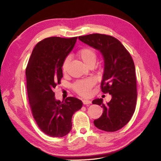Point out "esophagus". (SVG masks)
<instances>
[{"label":"esophagus","mask_w":161,"mask_h":161,"mask_svg":"<svg viewBox=\"0 0 161 161\" xmlns=\"http://www.w3.org/2000/svg\"><path fill=\"white\" fill-rule=\"evenodd\" d=\"M83 103L84 104V105H88V104H91V101L88 100V99H84V100H83Z\"/></svg>","instance_id":"1"}]
</instances>
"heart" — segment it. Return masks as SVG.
I'll list each match as a JSON object with an SVG mask.
<instances>
[{
	"mask_svg": "<svg viewBox=\"0 0 161 161\" xmlns=\"http://www.w3.org/2000/svg\"><path fill=\"white\" fill-rule=\"evenodd\" d=\"M77 55L81 60L88 67L94 66L97 61V53L92 48L85 47L81 48L77 53ZM70 62V58L66 57L64 60L62 69L64 73L66 72ZM95 81L92 79H85L77 80L72 85L73 91L78 95L81 96H88L91 92V89L94 85Z\"/></svg>",
	"mask_w": 161,
	"mask_h": 161,
	"instance_id": "b5f03b06",
	"label": "heart"
}]
</instances>
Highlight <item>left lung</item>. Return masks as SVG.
Wrapping results in <instances>:
<instances>
[{
  "label": "left lung",
  "mask_w": 161,
  "mask_h": 161,
  "mask_svg": "<svg viewBox=\"0 0 161 161\" xmlns=\"http://www.w3.org/2000/svg\"><path fill=\"white\" fill-rule=\"evenodd\" d=\"M80 40L102 53L104 71L101 88L112 96L110 102L102 99L92 101L103 111L94 124L99 130L115 132L128 123L135 111L137 92L135 66L129 52L120 41L111 36L100 33L80 36Z\"/></svg>",
  "instance_id": "8db88e82"
}]
</instances>
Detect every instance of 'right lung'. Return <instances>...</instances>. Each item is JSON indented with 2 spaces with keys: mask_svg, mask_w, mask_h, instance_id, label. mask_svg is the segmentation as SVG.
<instances>
[{
  "mask_svg": "<svg viewBox=\"0 0 161 161\" xmlns=\"http://www.w3.org/2000/svg\"><path fill=\"white\" fill-rule=\"evenodd\" d=\"M77 37H50L33 48L26 68L27 89L33 117L42 131L62 137L72 128V117L83 103L73 97L64 102L55 98L53 89L63 77L62 63L73 48Z\"/></svg>",
  "mask_w": 161,
  "mask_h": 161,
  "instance_id": "add662e5",
  "label": "right lung"
}]
</instances>
